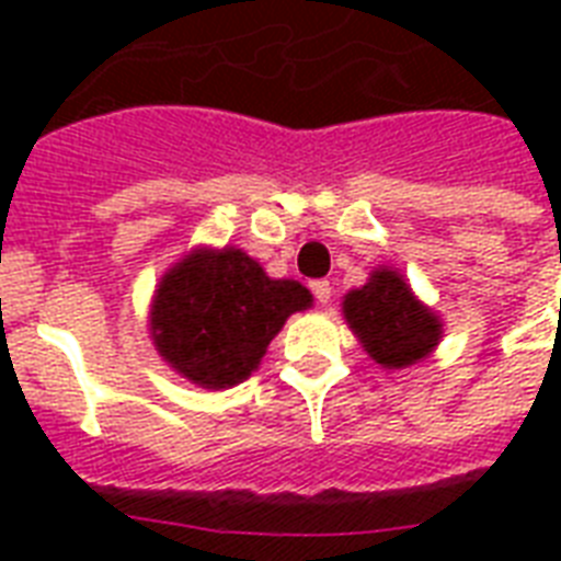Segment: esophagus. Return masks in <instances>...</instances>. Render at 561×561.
Returning <instances> with one entry per match:
<instances>
[{"instance_id":"obj_1","label":"esophagus","mask_w":561,"mask_h":561,"mask_svg":"<svg viewBox=\"0 0 561 561\" xmlns=\"http://www.w3.org/2000/svg\"><path fill=\"white\" fill-rule=\"evenodd\" d=\"M311 294H314V299L320 302V306H329V302H332V285H329L325 279L311 282Z\"/></svg>"}]
</instances>
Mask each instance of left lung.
Segmentation results:
<instances>
[{
	"label": "left lung",
	"mask_w": 561,
	"mask_h": 561,
	"mask_svg": "<svg viewBox=\"0 0 561 561\" xmlns=\"http://www.w3.org/2000/svg\"><path fill=\"white\" fill-rule=\"evenodd\" d=\"M343 317L369 358L387 369H404L427 358L443 337V323L422 306L399 271L378 267L364 288L343 297Z\"/></svg>",
	"instance_id": "8db88e82"
}]
</instances>
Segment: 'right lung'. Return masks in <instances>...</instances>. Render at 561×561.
<instances>
[{"label": "right lung", "mask_w": 561, "mask_h": 561, "mask_svg": "<svg viewBox=\"0 0 561 561\" xmlns=\"http://www.w3.org/2000/svg\"><path fill=\"white\" fill-rule=\"evenodd\" d=\"M311 294L271 279L244 250H194L157 285L151 337L162 360L192 383L224 390L259 367L271 341Z\"/></svg>", "instance_id": "obj_1"}]
</instances>
